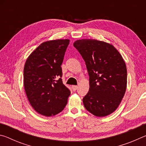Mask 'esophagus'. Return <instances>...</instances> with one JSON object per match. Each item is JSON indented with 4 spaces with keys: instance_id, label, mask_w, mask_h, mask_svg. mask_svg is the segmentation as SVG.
<instances>
[{
    "instance_id": "esophagus-1",
    "label": "esophagus",
    "mask_w": 146,
    "mask_h": 146,
    "mask_svg": "<svg viewBox=\"0 0 146 146\" xmlns=\"http://www.w3.org/2000/svg\"><path fill=\"white\" fill-rule=\"evenodd\" d=\"M72 89H73V90L74 91H75L78 89V86H72Z\"/></svg>"
}]
</instances>
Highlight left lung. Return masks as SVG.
<instances>
[{
  "label": "left lung",
  "instance_id": "8db88e82",
  "mask_svg": "<svg viewBox=\"0 0 146 146\" xmlns=\"http://www.w3.org/2000/svg\"><path fill=\"white\" fill-rule=\"evenodd\" d=\"M90 76V90L83 98L89 112L97 117L117 110L127 87V69L122 56L111 44L95 39L75 41Z\"/></svg>",
  "mask_w": 146,
  "mask_h": 146
}]
</instances>
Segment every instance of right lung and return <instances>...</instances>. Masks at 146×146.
<instances>
[{"label": "right lung", "instance_id": "add662e5", "mask_svg": "<svg viewBox=\"0 0 146 146\" xmlns=\"http://www.w3.org/2000/svg\"><path fill=\"white\" fill-rule=\"evenodd\" d=\"M70 43L58 39L42 43L28 56L24 68V86L29 103L46 117L58 114L67 104L70 91L64 84L61 65Z\"/></svg>", "mask_w": 146, "mask_h": 146}]
</instances>
